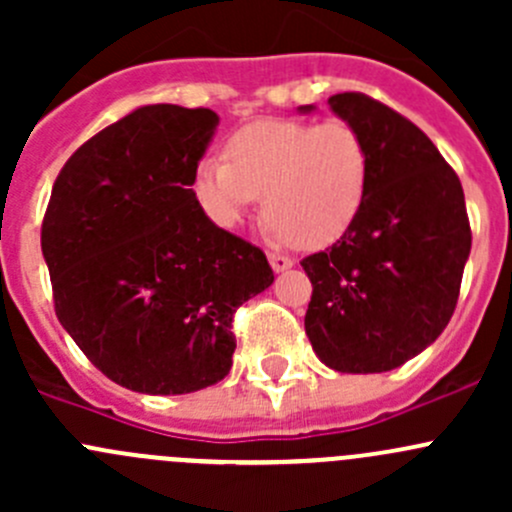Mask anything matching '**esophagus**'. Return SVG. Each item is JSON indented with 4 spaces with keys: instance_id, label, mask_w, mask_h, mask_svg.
<instances>
[{
    "instance_id": "34e87169",
    "label": "esophagus",
    "mask_w": 512,
    "mask_h": 512,
    "mask_svg": "<svg viewBox=\"0 0 512 512\" xmlns=\"http://www.w3.org/2000/svg\"><path fill=\"white\" fill-rule=\"evenodd\" d=\"M267 260H270L272 270H275V272H285V270H289V267L294 265L292 257L282 255V252H267Z\"/></svg>"
}]
</instances>
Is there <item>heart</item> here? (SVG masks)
Instances as JSON below:
<instances>
[{
  "instance_id": "heart-1",
  "label": "heart",
  "mask_w": 512,
  "mask_h": 512,
  "mask_svg": "<svg viewBox=\"0 0 512 512\" xmlns=\"http://www.w3.org/2000/svg\"><path fill=\"white\" fill-rule=\"evenodd\" d=\"M371 153L349 121L265 118L232 133L223 158H203L193 190L218 225L240 223L265 195L277 242L322 247L364 208Z\"/></svg>"
}]
</instances>
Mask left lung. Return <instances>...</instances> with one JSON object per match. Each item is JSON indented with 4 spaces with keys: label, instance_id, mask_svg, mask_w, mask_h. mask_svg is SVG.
Here are the masks:
<instances>
[{
    "label": "left lung",
    "instance_id": "1",
    "mask_svg": "<svg viewBox=\"0 0 512 512\" xmlns=\"http://www.w3.org/2000/svg\"><path fill=\"white\" fill-rule=\"evenodd\" d=\"M329 106L364 136L371 178L352 227L302 260L312 282L304 329L334 371L381 374L421 354L451 322L471 223L456 170L416 123L356 91Z\"/></svg>",
    "mask_w": 512,
    "mask_h": 512
}]
</instances>
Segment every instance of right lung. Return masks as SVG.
<instances>
[{
	"instance_id": "add662e5",
	"label": "right lung",
	"mask_w": 512,
	"mask_h": 512,
	"mask_svg": "<svg viewBox=\"0 0 512 512\" xmlns=\"http://www.w3.org/2000/svg\"><path fill=\"white\" fill-rule=\"evenodd\" d=\"M215 126L210 108L126 113L66 160L41 223L61 327L141 394L225 379L237 307L275 280L265 252L215 225L193 193Z\"/></svg>"
}]
</instances>
